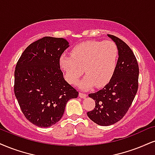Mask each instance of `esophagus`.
Listing matches in <instances>:
<instances>
[{"mask_svg":"<svg viewBox=\"0 0 155 155\" xmlns=\"http://www.w3.org/2000/svg\"><path fill=\"white\" fill-rule=\"evenodd\" d=\"M79 97L81 98H82V99H84L85 97H87V94H85V93H82V92H80L79 93Z\"/></svg>","mask_w":155,"mask_h":155,"instance_id":"1","label":"esophagus"}]
</instances>
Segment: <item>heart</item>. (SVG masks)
<instances>
[{
    "instance_id": "b5f03b06",
    "label": "heart",
    "mask_w": 155,
    "mask_h": 155,
    "mask_svg": "<svg viewBox=\"0 0 155 155\" xmlns=\"http://www.w3.org/2000/svg\"><path fill=\"white\" fill-rule=\"evenodd\" d=\"M71 56L60 57V67L66 79L76 84L84 69L85 77L79 84L82 89L105 85L114 74L118 58V50L112 41H87L71 50Z\"/></svg>"
}]
</instances>
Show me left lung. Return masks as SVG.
I'll return each instance as SVG.
<instances>
[{
    "instance_id": "left-lung-1",
    "label": "left lung",
    "mask_w": 155,
    "mask_h": 155,
    "mask_svg": "<svg viewBox=\"0 0 155 155\" xmlns=\"http://www.w3.org/2000/svg\"><path fill=\"white\" fill-rule=\"evenodd\" d=\"M118 50L117 66L109 83L102 89L89 94L95 107L87 115L100 126L117 123L127 113L138 90L139 66L135 55L126 43L114 35H107Z\"/></svg>"
}]
</instances>
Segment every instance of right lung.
<instances>
[{"instance_id":"add662e5","label":"right lung","mask_w":155,"mask_h":155,"mask_svg":"<svg viewBox=\"0 0 155 155\" xmlns=\"http://www.w3.org/2000/svg\"><path fill=\"white\" fill-rule=\"evenodd\" d=\"M68 47L64 38L45 37L26 48L16 66L15 96L26 118L39 127L58 122L67 102L79 95L60 68V57Z\"/></svg>"}]
</instances>
